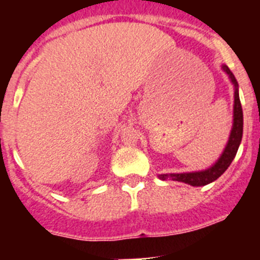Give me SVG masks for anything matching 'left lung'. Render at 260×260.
<instances>
[{
    "label": "left lung",
    "mask_w": 260,
    "mask_h": 260,
    "mask_svg": "<svg viewBox=\"0 0 260 260\" xmlns=\"http://www.w3.org/2000/svg\"><path fill=\"white\" fill-rule=\"evenodd\" d=\"M222 70L228 74L232 84L234 86V104H233V126H232L231 135H229L228 143L225 146L224 151L217 158V161L212 167L204 169V171L198 172H186V173H167L160 174V180L167 181H178V182H185L190 186H204L213 182L228 169L229 165L232 164L233 158L236 157V153L238 151L241 141H242L243 133V113L242 107H241L240 95H238V83L233 73L229 70L226 65L221 66Z\"/></svg>",
    "instance_id": "8db88e82"
}]
</instances>
